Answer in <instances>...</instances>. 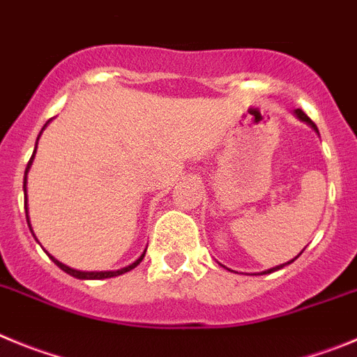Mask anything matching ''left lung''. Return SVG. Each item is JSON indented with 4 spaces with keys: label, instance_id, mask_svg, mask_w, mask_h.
I'll return each instance as SVG.
<instances>
[{
    "label": "left lung",
    "instance_id": "1",
    "mask_svg": "<svg viewBox=\"0 0 357 357\" xmlns=\"http://www.w3.org/2000/svg\"><path fill=\"white\" fill-rule=\"evenodd\" d=\"M294 114H295V115H297V117H298V119H301V121H304V123H307V124H310V126H311V128H313V130H314V131H317V133H319V128H317V124H314V123H313V121H311V119H310V117H307V115H306V114H304V112H303V110H301V108H297V110H295V112H294ZM301 255H303V252H301ZM295 259H297V256H295V258H294V259H290V261H288V263H282V265H278V266H274V268H268V271L261 272V274H271V272H275V271H279V268H282V266H287V265H290V263H294V261H295Z\"/></svg>",
    "mask_w": 357,
    "mask_h": 357
}]
</instances>
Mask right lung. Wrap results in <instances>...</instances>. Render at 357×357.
Instances as JSON below:
<instances>
[{
    "mask_svg": "<svg viewBox=\"0 0 357 357\" xmlns=\"http://www.w3.org/2000/svg\"><path fill=\"white\" fill-rule=\"evenodd\" d=\"M47 123H50V121H47ZM47 123L44 124V128L47 126ZM44 128H43V130H40V133H43V131H44ZM40 133H38V137H40ZM38 137H37V140H38ZM35 149H37V146H35ZM33 156H35V151H33V155H31L30 162H28L26 171H24V181H22V188H24V192H26V174H28V171H30L31 162H33ZM26 211H28V208H26ZM26 218H28V215H26ZM30 231H31V226H30ZM47 256H50V258L53 259L54 265L60 266V268H62L63 272H67V274L73 275V278H78V279H107V278H115V275L126 274V272H130L131 268H135V266L139 265V263L144 259V256H146V250H144V255L140 256V258L137 259V261L131 263V265L124 266V268H121V271H107V272H82V271H76V268H70V266H67V265H63V263H60L59 259H54L51 255H47Z\"/></svg>",
    "mask_w": 357,
    "mask_h": 357,
    "instance_id": "add662e5",
    "label": "right lung"
}]
</instances>
